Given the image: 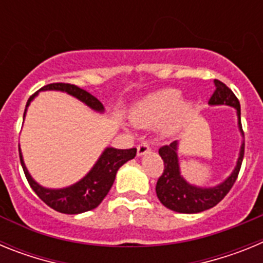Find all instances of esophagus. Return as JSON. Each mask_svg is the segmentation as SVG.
I'll return each instance as SVG.
<instances>
[{"instance_id": "1", "label": "esophagus", "mask_w": 263, "mask_h": 263, "mask_svg": "<svg viewBox=\"0 0 263 263\" xmlns=\"http://www.w3.org/2000/svg\"><path fill=\"white\" fill-rule=\"evenodd\" d=\"M150 150H152V147H150V145L147 142H141L138 145V147H137V154H138V157H142V155L147 154Z\"/></svg>"}]
</instances>
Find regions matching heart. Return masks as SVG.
Wrapping results in <instances>:
<instances>
[{"instance_id": "heart-1", "label": "heart", "mask_w": 263, "mask_h": 263, "mask_svg": "<svg viewBox=\"0 0 263 263\" xmlns=\"http://www.w3.org/2000/svg\"><path fill=\"white\" fill-rule=\"evenodd\" d=\"M192 110V104L182 100V92L164 88L147 95L133 106L130 118L138 127L159 125L163 136H173Z\"/></svg>"}]
</instances>
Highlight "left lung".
Here are the masks:
<instances>
[{"mask_svg": "<svg viewBox=\"0 0 263 263\" xmlns=\"http://www.w3.org/2000/svg\"><path fill=\"white\" fill-rule=\"evenodd\" d=\"M215 92L208 101L210 105L233 106L237 110L238 127L243 134L242 125H241V106L238 99L222 81L215 80ZM176 148H178L176 141L159 148V155L163 159L164 170L158 179L155 191H157V196L160 203L167 206L168 210L179 213H199L217 205L227 196L228 192L231 191V188L233 187L238 176L241 164H242L243 152H245V142L241 145L240 157L231 176L221 184L212 188L196 187L185 182L180 175Z\"/></svg>", "mask_w": 263, "mask_h": 263, "instance_id": "obj_1", "label": "left lung"}]
</instances>
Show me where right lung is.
<instances>
[{
	"mask_svg": "<svg viewBox=\"0 0 263 263\" xmlns=\"http://www.w3.org/2000/svg\"><path fill=\"white\" fill-rule=\"evenodd\" d=\"M62 90L72 95L73 97L79 99L84 104H87L89 108L95 109L97 111H104L103 104L99 100L87 90L81 89L73 84L68 83H52V84L45 85L39 90ZM38 95V92L30 96L27 100L26 108L30 105L32 99ZM26 116V110L23 113V118ZM137 154V148H126V150H118V148L106 147L93 168L81 179L80 182L69 185L67 188H60V190H50L39 185L38 183L31 178V175L27 171L26 166L23 163L22 153L20 148V159L22 164L23 173L26 175L27 182L32 191L35 192L42 201H45L52 210L58 211L60 213H67V215H78V213L87 212V211L93 210L99 204L104 200V197L108 195L109 190L113 185L118 168L127 160L133 159Z\"/></svg>",
	"mask_w": 263,
	"mask_h": 263,
	"instance_id": "1",
	"label": "right lung"
}]
</instances>
